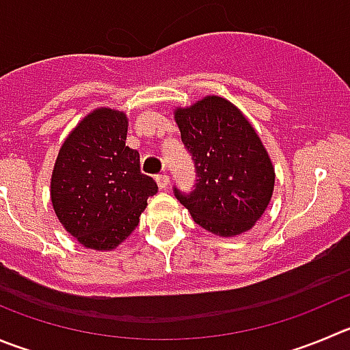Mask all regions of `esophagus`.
Segmentation results:
<instances>
[{"label":"esophagus","instance_id":"1","mask_svg":"<svg viewBox=\"0 0 350 350\" xmlns=\"http://www.w3.org/2000/svg\"><path fill=\"white\" fill-rule=\"evenodd\" d=\"M157 185H159L160 190H165L169 186V176L167 174H159L157 176Z\"/></svg>","mask_w":350,"mask_h":350}]
</instances>
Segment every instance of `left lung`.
<instances>
[{
  "instance_id": "obj_1",
  "label": "left lung",
  "mask_w": 350,
  "mask_h": 350,
  "mask_svg": "<svg viewBox=\"0 0 350 350\" xmlns=\"http://www.w3.org/2000/svg\"><path fill=\"white\" fill-rule=\"evenodd\" d=\"M181 139L197 169L195 190L174 195L195 223L217 237H237L262 217L274 190V167L240 109L205 96L174 110Z\"/></svg>"
}]
</instances>
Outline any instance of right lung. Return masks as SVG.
Returning <instances> with one entry per match:
<instances>
[{
  "label": "right lung",
  "mask_w": 350,
  "mask_h": 350,
  "mask_svg": "<svg viewBox=\"0 0 350 350\" xmlns=\"http://www.w3.org/2000/svg\"><path fill=\"white\" fill-rule=\"evenodd\" d=\"M126 113L101 107L74 127L58 152L51 204L62 226L86 249L119 247L159 190L139 172V153L126 146Z\"/></svg>",
  "instance_id": "add662e5"
}]
</instances>
